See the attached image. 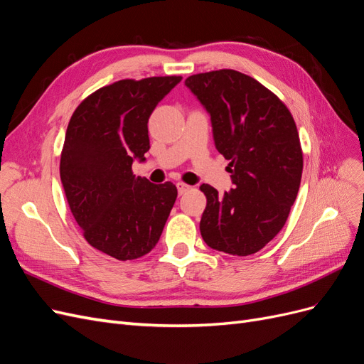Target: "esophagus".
Returning <instances> with one entry per match:
<instances>
[{
  "instance_id": "1",
  "label": "esophagus",
  "mask_w": 364,
  "mask_h": 364,
  "mask_svg": "<svg viewBox=\"0 0 364 364\" xmlns=\"http://www.w3.org/2000/svg\"><path fill=\"white\" fill-rule=\"evenodd\" d=\"M176 186H178V193H179V196L185 194L186 191H188V190L191 188L190 185H186V183H183V182H178V183H176Z\"/></svg>"
}]
</instances>
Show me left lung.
<instances>
[{
  "label": "left lung",
  "mask_w": 364,
  "mask_h": 364,
  "mask_svg": "<svg viewBox=\"0 0 364 364\" xmlns=\"http://www.w3.org/2000/svg\"><path fill=\"white\" fill-rule=\"evenodd\" d=\"M211 117L215 149L229 161L234 188L218 196L203 183L205 243L229 255L261 250L284 228L302 178L294 119L279 98L250 75L218 70L185 80Z\"/></svg>",
  "instance_id": "left-lung-1"
}]
</instances>
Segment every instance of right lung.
I'll return each mask as SVG.
<instances>
[{
  "mask_svg": "<svg viewBox=\"0 0 364 364\" xmlns=\"http://www.w3.org/2000/svg\"><path fill=\"white\" fill-rule=\"evenodd\" d=\"M181 75L119 80L77 106L65 135L60 181L87 243L119 261L156 246L178 197L176 185L135 178L150 149L149 118Z\"/></svg>",
  "mask_w": 364,
  "mask_h": 364,
  "instance_id": "1",
  "label": "right lung"
}]
</instances>
